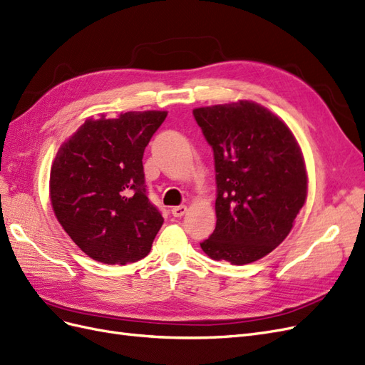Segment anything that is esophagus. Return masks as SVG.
<instances>
[{
  "label": "esophagus",
  "instance_id": "obj_1",
  "mask_svg": "<svg viewBox=\"0 0 365 365\" xmlns=\"http://www.w3.org/2000/svg\"><path fill=\"white\" fill-rule=\"evenodd\" d=\"M170 212H172V215H173L175 217H181V216L185 215L187 207H185V205H175V207H172Z\"/></svg>",
  "mask_w": 365,
  "mask_h": 365
}]
</instances>
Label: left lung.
Returning <instances> with one entry per match:
<instances>
[{
    "label": "left lung",
    "mask_w": 365,
    "mask_h": 365,
    "mask_svg": "<svg viewBox=\"0 0 365 365\" xmlns=\"http://www.w3.org/2000/svg\"><path fill=\"white\" fill-rule=\"evenodd\" d=\"M213 149L216 228L201 248L213 260L256 262L289 235L304 205L307 176L289 128L259 103L193 109Z\"/></svg>",
    "instance_id": "obj_1"
}]
</instances>
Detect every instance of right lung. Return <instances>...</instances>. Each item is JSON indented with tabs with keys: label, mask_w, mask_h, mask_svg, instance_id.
Wrapping results in <instances>:
<instances>
[{
	"label": "right lung",
	"mask_w": 365,
	"mask_h": 365,
	"mask_svg": "<svg viewBox=\"0 0 365 365\" xmlns=\"http://www.w3.org/2000/svg\"><path fill=\"white\" fill-rule=\"evenodd\" d=\"M165 115L88 118L56 153L50 172L54 215L97 262L126 264L146 257L164 222L148 197L143 153Z\"/></svg>",
	"instance_id": "1"
}]
</instances>
